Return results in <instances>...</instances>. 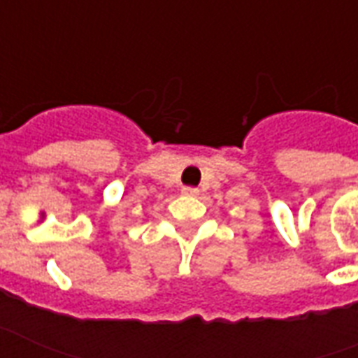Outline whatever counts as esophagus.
I'll return each instance as SVG.
<instances>
[{
  "label": "esophagus",
  "instance_id": "1",
  "mask_svg": "<svg viewBox=\"0 0 358 358\" xmlns=\"http://www.w3.org/2000/svg\"><path fill=\"white\" fill-rule=\"evenodd\" d=\"M181 192L182 194H189V196H194V194H198V190L192 189V187H182Z\"/></svg>",
  "mask_w": 358,
  "mask_h": 358
}]
</instances>
